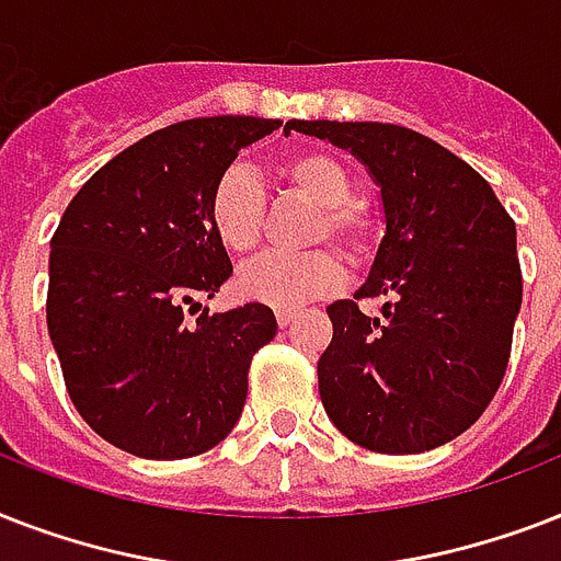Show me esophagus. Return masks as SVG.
I'll return each instance as SVG.
<instances>
[{
	"label": "esophagus",
	"instance_id": "obj_1",
	"mask_svg": "<svg viewBox=\"0 0 561 561\" xmlns=\"http://www.w3.org/2000/svg\"><path fill=\"white\" fill-rule=\"evenodd\" d=\"M294 317H297V311H276V323H279L282 329H288V325L294 323Z\"/></svg>",
	"mask_w": 561,
	"mask_h": 561
}]
</instances>
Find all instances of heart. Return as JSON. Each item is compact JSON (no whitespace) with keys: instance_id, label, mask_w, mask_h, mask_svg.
Wrapping results in <instances>:
<instances>
[{"instance_id":"b5f03b06","label":"heart","mask_w":561,"mask_h":561,"mask_svg":"<svg viewBox=\"0 0 561 561\" xmlns=\"http://www.w3.org/2000/svg\"><path fill=\"white\" fill-rule=\"evenodd\" d=\"M282 178L302 201L320 206L314 238H332L352 255H364L373 244V224L352 197V178L341 160L323 151H299L282 162ZM209 224L229 253H250L262 241L264 192L259 180L232 165L215 180L209 194ZM343 285V264L332 250L306 255L267 253L238 271L236 290L247 302L290 308L332 297Z\"/></svg>"}]
</instances>
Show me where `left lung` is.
<instances>
[{"label":"left lung","instance_id":"1","mask_svg":"<svg viewBox=\"0 0 561 561\" xmlns=\"http://www.w3.org/2000/svg\"><path fill=\"white\" fill-rule=\"evenodd\" d=\"M285 130L329 139L381 188L383 238L355 298L325 308L334 334L317 360L320 399L343 436L378 454L451 443L504 381L522 264L515 220L492 186L434 139L381 122H306Z\"/></svg>","mask_w":561,"mask_h":561}]
</instances>
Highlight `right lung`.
Returning a JSON list of instances; mask_svg holds the SVG:
<instances>
[{"instance_id": "add662e5", "label": "right lung", "mask_w": 561, "mask_h": 561, "mask_svg": "<svg viewBox=\"0 0 561 561\" xmlns=\"http://www.w3.org/2000/svg\"><path fill=\"white\" fill-rule=\"evenodd\" d=\"M279 118H188L145 136L66 206L48 255V337L83 422L122 451L183 460L236 427L267 306L201 299L232 276L209 224L215 180ZM186 313H196L188 321Z\"/></svg>"}]
</instances>
